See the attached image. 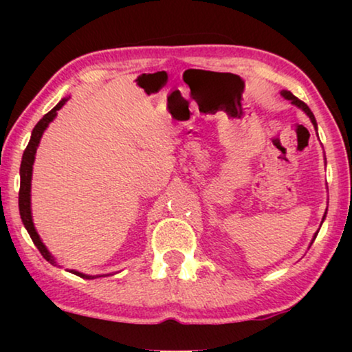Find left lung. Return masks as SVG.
Returning a JSON list of instances; mask_svg holds the SVG:
<instances>
[{
    "mask_svg": "<svg viewBox=\"0 0 352 352\" xmlns=\"http://www.w3.org/2000/svg\"><path fill=\"white\" fill-rule=\"evenodd\" d=\"M282 96H283V98H285V99H288V100H292V104H295V105H298V107H300V109H302V110H305V112L307 113V117H309V118H311V122H312V124H314V126H317V123H316V118H314V115H312V112H311V109H309V107H307V105H306L305 102H302V100H300V99H298V98H296V96H293V94L290 93V91H282ZM324 218H325V216H324ZM314 239H316V235H314Z\"/></svg>",
    "mask_w": 352,
    "mask_h": 352,
    "instance_id": "8db88e82",
    "label": "left lung"
}]
</instances>
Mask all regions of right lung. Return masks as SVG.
<instances>
[{"label":"right lung","mask_w":352,"mask_h":352,"mask_svg":"<svg viewBox=\"0 0 352 352\" xmlns=\"http://www.w3.org/2000/svg\"><path fill=\"white\" fill-rule=\"evenodd\" d=\"M65 102H67V99H62L60 102L57 104L54 109L50 110V112H47L45 117H43L40 122L35 124V128H33L30 142H28L25 152H23V155H22V163H21V189H19V211H21L22 223H23V226H25L27 232L30 234L33 243H35L36 248L40 250V253L43 254V258H45L46 261H50L51 264H54V266H56L54 258L51 256V253L47 252V248L45 247V245H43V242L40 240V235H38V232L35 230V226H33L32 210H30V187H32L33 162H35L36 147H38V144H40V139L43 136V131H45V129L47 128V124H50L52 120H54V117L57 115V110H59ZM72 272H74L75 276H80V277H83V278H94V276H85V274H81L78 271H72Z\"/></svg>","instance_id":"add662e5"}]
</instances>
